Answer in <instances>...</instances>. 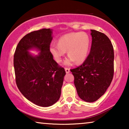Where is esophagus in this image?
<instances>
[{"mask_svg":"<svg viewBox=\"0 0 129 129\" xmlns=\"http://www.w3.org/2000/svg\"><path fill=\"white\" fill-rule=\"evenodd\" d=\"M64 69H65V71H66V73H69V72H70V69L69 68H65Z\"/></svg>","mask_w":129,"mask_h":129,"instance_id":"esophagus-1","label":"esophagus"}]
</instances>
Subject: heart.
<instances>
[{"label": "heart", "instance_id": "heart-1", "mask_svg": "<svg viewBox=\"0 0 129 129\" xmlns=\"http://www.w3.org/2000/svg\"><path fill=\"white\" fill-rule=\"evenodd\" d=\"M90 47V39L87 33L73 32L61 36L57 44H51L49 51L58 63L62 61L67 51L69 57L64 61V64L69 65L74 61L76 63L83 62L89 54Z\"/></svg>", "mask_w": 129, "mask_h": 129}]
</instances>
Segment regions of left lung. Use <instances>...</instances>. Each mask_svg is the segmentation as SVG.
<instances>
[{"label": "left lung", "instance_id": "left-lung-1", "mask_svg": "<svg viewBox=\"0 0 129 129\" xmlns=\"http://www.w3.org/2000/svg\"><path fill=\"white\" fill-rule=\"evenodd\" d=\"M90 52L81 66L70 70L81 99L96 101L109 87L114 75V50L105 34L91 30Z\"/></svg>", "mask_w": 129, "mask_h": 129}]
</instances>
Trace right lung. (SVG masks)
<instances>
[{
    "instance_id": "add662e5",
    "label": "right lung",
    "mask_w": 129,
    "mask_h": 129,
    "mask_svg": "<svg viewBox=\"0 0 129 129\" xmlns=\"http://www.w3.org/2000/svg\"><path fill=\"white\" fill-rule=\"evenodd\" d=\"M52 31L42 29L25 35L19 42L13 64L17 86L22 94L35 105L49 107L56 103L61 94L64 69L53 59L49 51ZM41 51L33 56L28 50Z\"/></svg>"
}]
</instances>
